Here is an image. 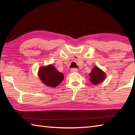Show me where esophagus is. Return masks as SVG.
Returning a JSON list of instances; mask_svg holds the SVG:
<instances>
[{
  "instance_id": "34e87169",
  "label": "esophagus",
  "mask_w": 135,
  "mask_h": 135,
  "mask_svg": "<svg viewBox=\"0 0 135 135\" xmlns=\"http://www.w3.org/2000/svg\"><path fill=\"white\" fill-rule=\"evenodd\" d=\"M70 71L71 73H74V72H77V71H78V69H77V68H72V69H71Z\"/></svg>"
}]
</instances>
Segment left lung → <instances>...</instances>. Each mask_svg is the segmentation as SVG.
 I'll return each mask as SVG.
<instances>
[{"label": "left lung", "mask_w": 135, "mask_h": 135, "mask_svg": "<svg viewBox=\"0 0 135 135\" xmlns=\"http://www.w3.org/2000/svg\"><path fill=\"white\" fill-rule=\"evenodd\" d=\"M89 80L92 84L97 85V84H100L106 77V74L103 71L97 66L93 68L89 74Z\"/></svg>", "instance_id": "left-lung-1"}]
</instances>
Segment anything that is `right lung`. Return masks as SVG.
Returning a JSON list of instances; mask_svg holds the SVG:
<instances>
[{"label":"right lung","instance_id":"obj_1","mask_svg":"<svg viewBox=\"0 0 135 135\" xmlns=\"http://www.w3.org/2000/svg\"><path fill=\"white\" fill-rule=\"evenodd\" d=\"M38 76L43 84L52 88L59 85L64 78L62 73L59 72L52 64L40 67Z\"/></svg>","mask_w":135,"mask_h":135}]
</instances>
